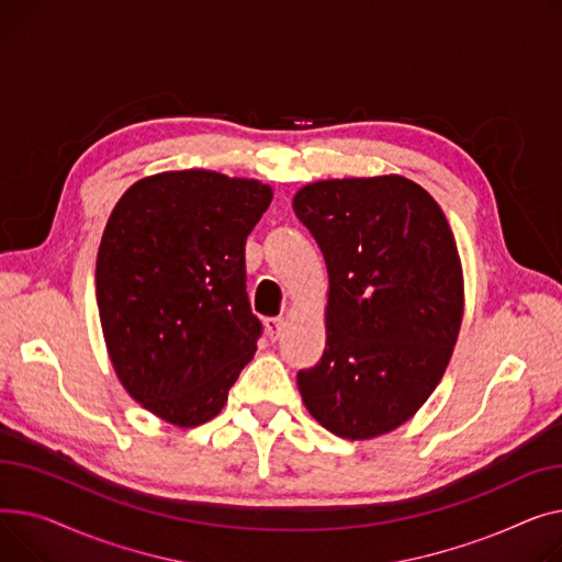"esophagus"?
I'll list each match as a JSON object with an SVG mask.
<instances>
[{
  "mask_svg": "<svg viewBox=\"0 0 562 562\" xmlns=\"http://www.w3.org/2000/svg\"><path fill=\"white\" fill-rule=\"evenodd\" d=\"M283 324H285L283 317H268V319H266V331H268L270 340H277V338L281 336Z\"/></svg>",
  "mask_w": 562,
  "mask_h": 562,
  "instance_id": "1",
  "label": "esophagus"
}]
</instances>
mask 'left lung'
<instances>
[{"mask_svg": "<svg viewBox=\"0 0 562 562\" xmlns=\"http://www.w3.org/2000/svg\"><path fill=\"white\" fill-rule=\"evenodd\" d=\"M292 209L328 272L324 353L296 374L304 406L347 440L390 434L431 397L463 324L451 226L402 175L315 181Z\"/></svg>", "mask_w": 562, "mask_h": 562, "instance_id": "1", "label": "left lung"}]
</instances>
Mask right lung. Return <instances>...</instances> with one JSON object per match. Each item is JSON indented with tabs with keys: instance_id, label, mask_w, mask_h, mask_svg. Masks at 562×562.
I'll list each match as a JSON object with an SVG mask.
<instances>
[{
	"instance_id": "obj_1",
	"label": "right lung",
	"mask_w": 562,
	"mask_h": 562,
	"mask_svg": "<svg viewBox=\"0 0 562 562\" xmlns=\"http://www.w3.org/2000/svg\"><path fill=\"white\" fill-rule=\"evenodd\" d=\"M272 202L256 179L211 170L145 177L111 211L97 251V306L113 370L151 415L213 419L256 353L245 243Z\"/></svg>"
}]
</instances>
